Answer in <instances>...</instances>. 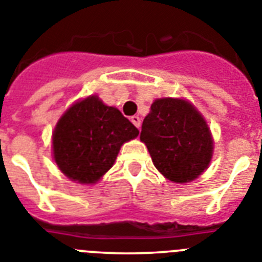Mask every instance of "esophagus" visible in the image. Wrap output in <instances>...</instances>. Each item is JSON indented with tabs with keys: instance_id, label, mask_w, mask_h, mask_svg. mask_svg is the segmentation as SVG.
<instances>
[{
	"instance_id": "34e87169",
	"label": "esophagus",
	"mask_w": 262,
	"mask_h": 262,
	"mask_svg": "<svg viewBox=\"0 0 262 262\" xmlns=\"http://www.w3.org/2000/svg\"><path fill=\"white\" fill-rule=\"evenodd\" d=\"M129 120L133 122L134 126L138 127V128L140 129V124H142V122H140V118H139L138 115H134V117H131V118H129Z\"/></svg>"
}]
</instances>
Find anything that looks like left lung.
Listing matches in <instances>:
<instances>
[{
  "label": "left lung",
  "instance_id": "1",
  "mask_svg": "<svg viewBox=\"0 0 262 262\" xmlns=\"http://www.w3.org/2000/svg\"><path fill=\"white\" fill-rule=\"evenodd\" d=\"M140 140L165 178L186 184L205 172L214 142L205 118L189 101L159 98L144 118Z\"/></svg>",
  "mask_w": 262,
  "mask_h": 262
}]
</instances>
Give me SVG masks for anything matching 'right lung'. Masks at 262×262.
Segmentation results:
<instances>
[{"instance_id":"obj_1","label":"right lung","mask_w":262,"mask_h":262,"mask_svg":"<svg viewBox=\"0 0 262 262\" xmlns=\"http://www.w3.org/2000/svg\"><path fill=\"white\" fill-rule=\"evenodd\" d=\"M139 129L97 96L73 103L52 134L53 159L69 180L96 184L114 165L120 147Z\"/></svg>"}]
</instances>
